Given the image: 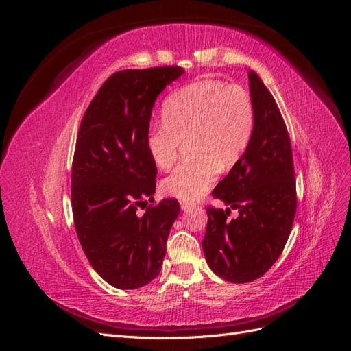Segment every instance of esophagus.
Here are the masks:
<instances>
[{
  "label": "esophagus",
  "instance_id": "34e87169",
  "mask_svg": "<svg viewBox=\"0 0 351 351\" xmlns=\"http://www.w3.org/2000/svg\"><path fill=\"white\" fill-rule=\"evenodd\" d=\"M180 206H182V209H184V210H187V209H190L193 206V204L192 202H187V200H182L180 202Z\"/></svg>",
  "mask_w": 351,
  "mask_h": 351
}]
</instances>
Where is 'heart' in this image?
I'll return each mask as SVG.
<instances>
[{"mask_svg":"<svg viewBox=\"0 0 351 351\" xmlns=\"http://www.w3.org/2000/svg\"><path fill=\"white\" fill-rule=\"evenodd\" d=\"M253 127V101L236 84L206 79L173 92L164 101L162 121L146 133V151L155 167L167 169L189 139L192 158L162 180V192L190 202L204 196L219 169L231 168L246 151Z\"/></svg>","mask_w":351,"mask_h":351,"instance_id":"b5f03b06","label":"heart"}]
</instances>
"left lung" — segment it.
<instances>
[{
    "label": "left lung",
    "instance_id": "8db88e82",
    "mask_svg": "<svg viewBox=\"0 0 351 351\" xmlns=\"http://www.w3.org/2000/svg\"><path fill=\"white\" fill-rule=\"evenodd\" d=\"M254 127L250 142L214 197L239 217L227 220L229 208H208L202 247L212 272L243 284L258 280L280 258L295 215V182L291 143L271 92L254 71L249 73Z\"/></svg>",
    "mask_w": 351,
    "mask_h": 351
}]
</instances>
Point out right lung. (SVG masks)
Masks as SVG:
<instances>
[{
  "instance_id": "1",
  "label": "right lung",
  "mask_w": 351,
  "mask_h": 351,
  "mask_svg": "<svg viewBox=\"0 0 351 351\" xmlns=\"http://www.w3.org/2000/svg\"><path fill=\"white\" fill-rule=\"evenodd\" d=\"M182 74V67L117 71L83 115L71 171L74 227L92 268L115 289L134 290L156 278L180 214L176 199L142 215L136 210L154 202L156 187L145 146L154 104Z\"/></svg>"
}]
</instances>
